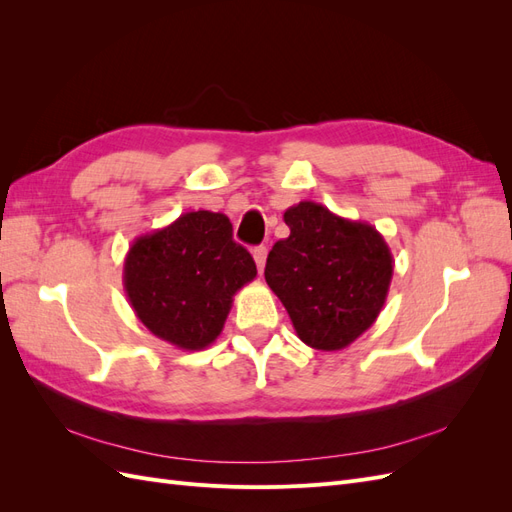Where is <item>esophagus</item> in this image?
Segmentation results:
<instances>
[{
    "label": "esophagus",
    "instance_id": "obj_1",
    "mask_svg": "<svg viewBox=\"0 0 512 512\" xmlns=\"http://www.w3.org/2000/svg\"><path fill=\"white\" fill-rule=\"evenodd\" d=\"M254 260L258 265V271L262 273V269H265V262H267V247L260 245V247H254Z\"/></svg>",
    "mask_w": 512,
    "mask_h": 512
}]
</instances>
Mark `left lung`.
Returning <instances> with one entry per match:
<instances>
[{"label":"left lung","instance_id":"8db88e82","mask_svg":"<svg viewBox=\"0 0 512 512\" xmlns=\"http://www.w3.org/2000/svg\"><path fill=\"white\" fill-rule=\"evenodd\" d=\"M284 222L290 237L273 245L265 280L303 344L344 350L382 312L395 265L389 245L371 224L312 200L288 207Z\"/></svg>","mask_w":512,"mask_h":512}]
</instances>
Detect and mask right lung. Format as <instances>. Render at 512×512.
Here are the masks:
<instances>
[{
	"label": "right lung",
	"mask_w": 512,
	"mask_h": 512,
	"mask_svg": "<svg viewBox=\"0 0 512 512\" xmlns=\"http://www.w3.org/2000/svg\"><path fill=\"white\" fill-rule=\"evenodd\" d=\"M256 277L224 213L188 211L136 237L123 260V290L136 318L179 350H205L224 329L232 297Z\"/></svg>",
	"instance_id": "1"
}]
</instances>
